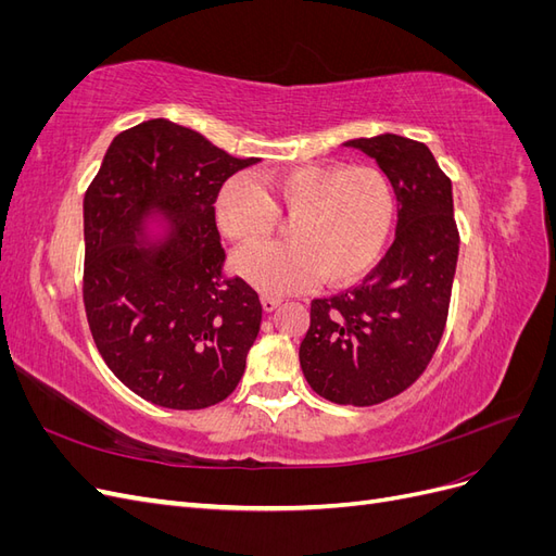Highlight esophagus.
Instances as JSON below:
<instances>
[{
    "instance_id": "esophagus-1",
    "label": "esophagus",
    "mask_w": 556,
    "mask_h": 556,
    "mask_svg": "<svg viewBox=\"0 0 556 556\" xmlns=\"http://www.w3.org/2000/svg\"><path fill=\"white\" fill-rule=\"evenodd\" d=\"M262 308L266 311V313H271V311H276L278 306H280V299L278 296H268V294H262Z\"/></svg>"
}]
</instances>
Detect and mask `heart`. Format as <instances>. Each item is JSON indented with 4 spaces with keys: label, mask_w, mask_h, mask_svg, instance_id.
Returning <instances> with one entry per match:
<instances>
[{
    "label": "heart",
    "mask_w": 556,
    "mask_h": 556,
    "mask_svg": "<svg viewBox=\"0 0 556 556\" xmlns=\"http://www.w3.org/2000/svg\"><path fill=\"white\" fill-rule=\"evenodd\" d=\"M396 201L374 166L304 162L266 169L257 185L231 176L215 197V223L229 241L255 243L292 217L285 239L239 250L231 271L264 294H290L315 278L345 285L371 268L392 233Z\"/></svg>",
    "instance_id": "heart-1"
}]
</instances>
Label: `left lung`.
<instances>
[{
	"label": "left lung",
	"instance_id": "1",
	"mask_svg": "<svg viewBox=\"0 0 556 556\" xmlns=\"http://www.w3.org/2000/svg\"><path fill=\"white\" fill-rule=\"evenodd\" d=\"M396 197V233L357 288L311 301L299 364L313 392L341 406H374L410 387L443 336L459 233L452 182L431 150L396 134L352 139Z\"/></svg>",
	"mask_w": 556,
	"mask_h": 556
}]
</instances>
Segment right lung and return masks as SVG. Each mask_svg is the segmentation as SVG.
<instances>
[{"mask_svg": "<svg viewBox=\"0 0 556 556\" xmlns=\"http://www.w3.org/2000/svg\"><path fill=\"white\" fill-rule=\"evenodd\" d=\"M239 160L164 117L111 141L83 199V301L99 355L134 394L174 410L208 408L239 384L262 304L223 278L215 227Z\"/></svg>", "mask_w": 556, "mask_h": 556, "instance_id": "obj_1", "label": "right lung"}]
</instances>
